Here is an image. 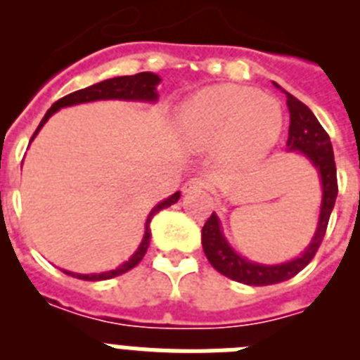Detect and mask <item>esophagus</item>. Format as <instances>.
Here are the masks:
<instances>
[{"label": "esophagus", "instance_id": "34e87169", "mask_svg": "<svg viewBox=\"0 0 360 360\" xmlns=\"http://www.w3.org/2000/svg\"><path fill=\"white\" fill-rule=\"evenodd\" d=\"M205 180H202V178H189L186 184H184L182 191L184 193H193V191H198V189H205Z\"/></svg>", "mask_w": 360, "mask_h": 360}]
</instances>
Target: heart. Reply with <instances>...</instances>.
<instances>
[{
    "mask_svg": "<svg viewBox=\"0 0 360 360\" xmlns=\"http://www.w3.org/2000/svg\"><path fill=\"white\" fill-rule=\"evenodd\" d=\"M184 146L202 151L221 142L231 157H265L283 131V111L274 98L238 84L203 88L176 113Z\"/></svg>",
    "mask_w": 360,
    "mask_h": 360,
    "instance_id": "b5f03b06",
    "label": "heart"
}]
</instances>
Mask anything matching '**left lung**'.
<instances>
[{"mask_svg":"<svg viewBox=\"0 0 360 360\" xmlns=\"http://www.w3.org/2000/svg\"><path fill=\"white\" fill-rule=\"evenodd\" d=\"M276 86L285 91L279 84ZM285 95H287V106L290 111L287 151L301 153L316 167L317 174H319L321 189H323L319 221H317V229L308 247L290 262L279 263V265H263V263L250 262L232 249L227 238L224 236L221 221L216 212H212L211 218L205 221L202 229L203 252L207 256L209 263L225 278L243 283V285H250V287H263V285L287 281L299 274L311 262V257L316 256L321 241H323L337 198V169L328 133L324 131L310 108L304 106L288 91H285Z\"/></svg>","mask_w":360,"mask_h":360,"instance_id":"obj_1","label":"left lung"}]
</instances>
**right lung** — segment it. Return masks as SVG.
<instances>
[{"label": "right lung", "mask_w": 360, "mask_h": 360, "mask_svg": "<svg viewBox=\"0 0 360 360\" xmlns=\"http://www.w3.org/2000/svg\"><path fill=\"white\" fill-rule=\"evenodd\" d=\"M162 79L158 77L157 73L153 72H142L136 73V75H122V77H113V79H106V81H101L97 84H91L84 90H77L73 91V94L66 95V97L59 98L57 103L52 104L49 111H46V115L43 117L41 124L37 126L36 133L32 135V141L36 139V135L39 133V129L43 128L46 120L59 111L61 108L66 106H77V104H84V103H95V101H133V103H157L158 101V91L157 86L160 84ZM180 198V191L171 195L169 198L162 200L160 203H157L155 207L151 209V212L148 214V219H146V231H144V238H142L141 245H139V249L133 252V256L129 257L128 262H124L122 265H119L117 269L108 270V272H101V274H75V272H70V270H63L65 274L72 276V278L77 279H84V281H104V279H111L117 278V276L124 274V272H128L131 270L133 266H136L139 263L142 262V257L144 254L148 252L149 247V240H151V229H149V224H151L153 216L157 214L158 211L162 209L171 207L173 203L178 202Z\"/></svg>", "instance_id": "1"}]
</instances>
